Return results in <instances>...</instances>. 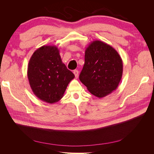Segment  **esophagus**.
Wrapping results in <instances>:
<instances>
[{"label":"esophagus","instance_id":"esophagus-1","mask_svg":"<svg viewBox=\"0 0 154 154\" xmlns=\"http://www.w3.org/2000/svg\"><path fill=\"white\" fill-rule=\"evenodd\" d=\"M73 73L74 74V75H75V77H76V78H78V77L79 72H78V70H74V71H73Z\"/></svg>","mask_w":154,"mask_h":154}]
</instances>
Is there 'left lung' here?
<instances>
[{"label": "left lung", "instance_id": "1", "mask_svg": "<svg viewBox=\"0 0 154 154\" xmlns=\"http://www.w3.org/2000/svg\"><path fill=\"white\" fill-rule=\"evenodd\" d=\"M123 74V61L112 46L93 41L85 49L80 80L92 94L101 98L117 88Z\"/></svg>", "mask_w": 154, "mask_h": 154}]
</instances>
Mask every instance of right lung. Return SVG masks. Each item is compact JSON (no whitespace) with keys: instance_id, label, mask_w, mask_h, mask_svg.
I'll return each instance as SVG.
<instances>
[{"instance_id":"right-lung-1","label":"right lung","mask_w":154,"mask_h":154,"mask_svg":"<svg viewBox=\"0 0 154 154\" xmlns=\"http://www.w3.org/2000/svg\"><path fill=\"white\" fill-rule=\"evenodd\" d=\"M27 77L34 94L46 103H54L62 99L74 74L62 62L57 46L44 45L31 56Z\"/></svg>"}]
</instances>
